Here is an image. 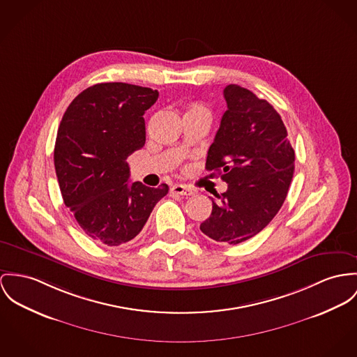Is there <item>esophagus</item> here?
<instances>
[{
    "mask_svg": "<svg viewBox=\"0 0 357 357\" xmlns=\"http://www.w3.org/2000/svg\"><path fill=\"white\" fill-rule=\"evenodd\" d=\"M171 192L179 194V195H192V194H195L192 188H189L186 185H172Z\"/></svg>",
    "mask_w": 357,
    "mask_h": 357,
    "instance_id": "esophagus-1",
    "label": "esophagus"
}]
</instances>
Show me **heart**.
Listing matches in <instances>:
<instances>
[{
  "label": "heart",
  "instance_id": "obj_1",
  "mask_svg": "<svg viewBox=\"0 0 357 357\" xmlns=\"http://www.w3.org/2000/svg\"><path fill=\"white\" fill-rule=\"evenodd\" d=\"M199 109H205V107H202V106H199V105H194V106H192V109L189 111L199 110Z\"/></svg>",
  "mask_w": 357,
  "mask_h": 357
}]
</instances>
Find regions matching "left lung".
I'll list each match as a JSON object with an SVG mask.
<instances>
[{"instance_id":"obj_1","label":"left lung","mask_w":357,"mask_h":357,"mask_svg":"<svg viewBox=\"0 0 357 357\" xmlns=\"http://www.w3.org/2000/svg\"><path fill=\"white\" fill-rule=\"evenodd\" d=\"M227 111L208 151L206 169L228 189L212 199L199 229L216 242L238 245L261 232L282 206L295 169V151L271 103L236 84L224 88ZM213 175V174H212Z\"/></svg>"}]
</instances>
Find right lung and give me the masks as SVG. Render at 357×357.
I'll list each match as a JSON object with an SVG mask.
<instances>
[{
	"instance_id": "obj_1",
	"label": "right lung",
	"mask_w": 357,
	"mask_h": 357,
	"mask_svg": "<svg viewBox=\"0 0 357 357\" xmlns=\"http://www.w3.org/2000/svg\"><path fill=\"white\" fill-rule=\"evenodd\" d=\"M159 98L126 82L95 84L65 111L54 148L55 174L65 205L93 241L119 246L136 238L168 192L129 182L126 159L145 144L144 114Z\"/></svg>"
}]
</instances>
